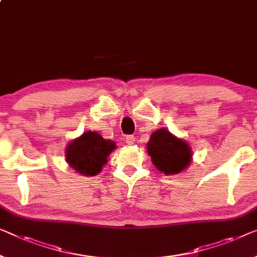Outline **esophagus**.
Here are the masks:
<instances>
[{
	"label": "esophagus",
	"mask_w": 257,
	"mask_h": 257,
	"mask_svg": "<svg viewBox=\"0 0 257 257\" xmlns=\"http://www.w3.org/2000/svg\"><path fill=\"white\" fill-rule=\"evenodd\" d=\"M125 142H127V144H129V145L135 144V142H136L135 136H133V135H128V136H125Z\"/></svg>",
	"instance_id": "1"
}]
</instances>
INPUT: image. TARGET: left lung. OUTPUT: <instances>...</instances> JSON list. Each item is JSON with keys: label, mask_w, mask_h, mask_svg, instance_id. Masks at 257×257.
<instances>
[{"label": "left lung", "mask_w": 257, "mask_h": 257, "mask_svg": "<svg viewBox=\"0 0 257 257\" xmlns=\"http://www.w3.org/2000/svg\"><path fill=\"white\" fill-rule=\"evenodd\" d=\"M148 153L160 172L178 174L189 166L191 149L185 141L172 135L166 128L152 133L148 142Z\"/></svg>", "instance_id": "obj_1"}]
</instances>
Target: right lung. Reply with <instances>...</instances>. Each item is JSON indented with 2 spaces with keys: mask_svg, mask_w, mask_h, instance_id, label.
<instances>
[{
  "mask_svg": "<svg viewBox=\"0 0 257 257\" xmlns=\"http://www.w3.org/2000/svg\"><path fill=\"white\" fill-rule=\"evenodd\" d=\"M115 148L113 141L102 139L97 132H85L69 143L66 159L69 166L84 177H94L100 173L110 152Z\"/></svg>",
  "mask_w": 257,
  "mask_h": 257,
  "instance_id": "add662e5",
  "label": "right lung"
}]
</instances>
